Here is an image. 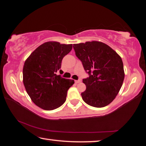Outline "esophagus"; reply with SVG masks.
I'll return each mask as SVG.
<instances>
[{
    "instance_id": "1",
    "label": "esophagus",
    "mask_w": 146,
    "mask_h": 146,
    "mask_svg": "<svg viewBox=\"0 0 146 146\" xmlns=\"http://www.w3.org/2000/svg\"><path fill=\"white\" fill-rule=\"evenodd\" d=\"M81 82L80 80H75V82L76 84H78V83H80Z\"/></svg>"
}]
</instances>
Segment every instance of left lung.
<instances>
[{
  "label": "left lung",
  "instance_id": "obj_1",
  "mask_svg": "<svg viewBox=\"0 0 146 146\" xmlns=\"http://www.w3.org/2000/svg\"><path fill=\"white\" fill-rule=\"evenodd\" d=\"M76 56L89 74L83 79L86 90L81 93L88 105L103 108L115 99L122 87L124 70L122 58L115 51L99 41L73 44Z\"/></svg>",
  "mask_w": 146,
  "mask_h": 146
}]
</instances>
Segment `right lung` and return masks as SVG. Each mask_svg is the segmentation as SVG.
<instances>
[{
    "label": "right lung",
    "mask_w": 146,
    "mask_h": 146,
    "mask_svg": "<svg viewBox=\"0 0 146 146\" xmlns=\"http://www.w3.org/2000/svg\"><path fill=\"white\" fill-rule=\"evenodd\" d=\"M72 44L55 41L39 46L26 59L23 67V83L35 104L44 110H53L65 102L74 80L61 77L62 60L72 49Z\"/></svg>",
    "instance_id": "obj_1"
}]
</instances>
